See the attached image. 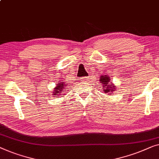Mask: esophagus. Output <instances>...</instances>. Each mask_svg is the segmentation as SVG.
<instances>
[{"label":"esophagus","mask_w":159,"mask_h":159,"mask_svg":"<svg viewBox=\"0 0 159 159\" xmlns=\"http://www.w3.org/2000/svg\"><path fill=\"white\" fill-rule=\"evenodd\" d=\"M89 80V77H83V78H80V80H81V81H87V80Z\"/></svg>","instance_id":"obj_1"}]
</instances>
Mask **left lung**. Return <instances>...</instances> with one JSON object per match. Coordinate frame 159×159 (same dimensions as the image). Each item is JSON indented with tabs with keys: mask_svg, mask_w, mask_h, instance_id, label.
<instances>
[{
	"mask_svg": "<svg viewBox=\"0 0 159 159\" xmlns=\"http://www.w3.org/2000/svg\"><path fill=\"white\" fill-rule=\"evenodd\" d=\"M100 84H102L103 91L105 93H113L117 89V87L111 80L110 77L107 75H102L99 79Z\"/></svg>",
	"mask_w": 159,
	"mask_h": 159,
	"instance_id": "left-lung-1",
	"label": "left lung"
}]
</instances>
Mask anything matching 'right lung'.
<instances>
[{"label":"right lung","instance_id":"obj_1","mask_svg":"<svg viewBox=\"0 0 159 159\" xmlns=\"http://www.w3.org/2000/svg\"><path fill=\"white\" fill-rule=\"evenodd\" d=\"M62 81H63V80H62ZM62 81L58 82V84H56V86L53 89V91H52L53 96L58 97V96L62 95V92H63L65 87H66V86H67V84Z\"/></svg>","mask_w":159,"mask_h":159}]
</instances>
